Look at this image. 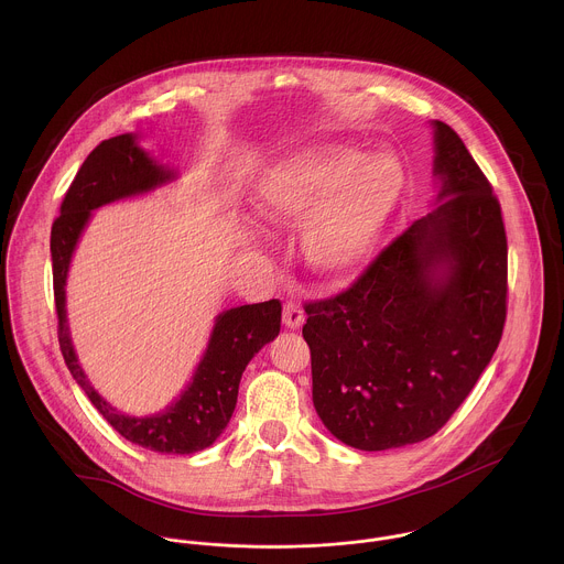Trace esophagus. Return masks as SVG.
Wrapping results in <instances>:
<instances>
[{
  "instance_id": "esophagus-1",
  "label": "esophagus",
  "mask_w": 564,
  "mask_h": 564,
  "mask_svg": "<svg viewBox=\"0 0 564 564\" xmlns=\"http://www.w3.org/2000/svg\"><path fill=\"white\" fill-rule=\"evenodd\" d=\"M282 322H284L286 327H291V329L302 327V323H304L302 306L297 302H286L284 304V313H282Z\"/></svg>"
}]
</instances>
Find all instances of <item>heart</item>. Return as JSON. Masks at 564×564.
Returning a JSON list of instances; mask_svg holds the SVG:
<instances>
[{
  "label": "heart",
  "mask_w": 564,
  "mask_h": 564,
  "mask_svg": "<svg viewBox=\"0 0 564 564\" xmlns=\"http://www.w3.org/2000/svg\"><path fill=\"white\" fill-rule=\"evenodd\" d=\"M405 191V166L391 150L362 154L347 143L297 150L267 164L251 188L253 213L295 226L306 264L327 278L358 269L380 241Z\"/></svg>",
  "instance_id": "obj_1"
}]
</instances>
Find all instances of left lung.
<instances>
[{"instance_id": "1", "label": "left lung", "mask_w": 564, "mask_h": 564, "mask_svg": "<svg viewBox=\"0 0 564 564\" xmlns=\"http://www.w3.org/2000/svg\"><path fill=\"white\" fill-rule=\"evenodd\" d=\"M432 126L441 204L347 291L304 306L315 410L338 441L365 452L436 434L476 387L506 323L499 202L463 139Z\"/></svg>"}]
</instances>
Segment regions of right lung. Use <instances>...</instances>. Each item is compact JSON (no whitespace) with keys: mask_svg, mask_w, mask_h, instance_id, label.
I'll use <instances>...</instances> for the list:
<instances>
[{"mask_svg":"<svg viewBox=\"0 0 564 564\" xmlns=\"http://www.w3.org/2000/svg\"><path fill=\"white\" fill-rule=\"evenodd\" d=\"M169 180H173V173L150 159V154L137 145L134 134H119L101 141L88 154L52 226L54 300L63 358L99 414L134 445L159 454H195L210 447L221 436L237 408L247 362L280 334V300L247 304L221 313L191 384L175 402L152 416L123 414L90 387L74 351L65 311L69 262L82 230L90 219V210L123 197L148 193Z\"/></svg>","mask_w":564,"mask_h":564,"instance_id":"add662e5","label":"right lung"}]
</instances>
